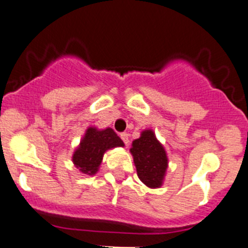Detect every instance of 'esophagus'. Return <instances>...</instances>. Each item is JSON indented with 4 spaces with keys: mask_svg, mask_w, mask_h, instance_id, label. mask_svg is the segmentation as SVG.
Wrapping results in <instances>:
<instances>
[{
    "mask_svg": "<svg viewBox=\"0 0 248 248\" xmlns=\"http://www.w3.org/2000/svg\"><path fill=\"white\" fill-rule=\"evenodd\" d=\"M121 139L124 140V144L128 145V142H129V134L128 133H122L121 134Z\"/></svg>",
    "mask_w": 248,
    "mask_h": 248,
    "instance_id": "esophagus-1",
    "label": "esophagus"
}]
</instances>
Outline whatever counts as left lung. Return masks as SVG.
Returning <instances> with one entry per match:
<instances>
[{
  "label": "left lung",
  "instance_id": "obj_1",
  "mask_svg": "<svg viewBox=\"0 0 248 248\" xmlns=\"http://www.w3.org/2000/svg\"><path fill=\"white\" fill-rule=\"evenodd\" d=\"M140 181L149 188H159L163 185L168 169V156L163 145L152 129H144L129 149Z\"/></svg>",
  "mask_w": 248,
  "mask_h": 248
}]
</instances>
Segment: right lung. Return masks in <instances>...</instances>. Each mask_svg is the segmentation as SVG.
<instances>
[{"instance_id": "1", "label": "right lung", "mask_w": 248, "mask_h": 248, "mask_svg": "<svg viewBox=\"0 0 248 248\" xmlns=\"http://www.w3.org/2000/svg\"><path fill=\"white\" fill-rule=\"evenodd\" d=\"M124 146V141L110 127L104 129L89 127L74 151L72 161L80 172L94 175L99 170L104 154L108 150Z\"/></svg>"}]
</instances>
